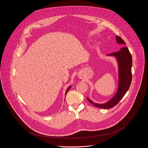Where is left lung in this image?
<instances>
[{
    "instance_id": "left-lung-1",
    "label": "left lung",
    "mask_w": 148,
    "mask_h": 148,
    "mask_svg": "<svg viewBox=\"0 0 148 148\" xmlns=\"http://www.w3.org/2000/svg\"><path fill=\"white\" fill-rule=\"evenodd\" d=\"M116 40L118 44H126L123 39L119 36H116ZM108 55L116 56L119 64V85L118 90L110 100L103 104H95L89 99L87 98L88 101L96 107L103 109L112 108L119 103L128 90L132 79V58L127 47H123L119 51L111 53Z\"/></svg>"
}]
</instances>
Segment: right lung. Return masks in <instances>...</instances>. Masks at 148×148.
Segmentation results:
<instances>
[{
	"label": "right lung",
	"instance_id": "1",
	"mask_svg": "<svg viewBox=\"0 0 148 148\" xmlns=\"http://www.w3.org/2000/svg\"><path fill=\"white\" fill-rule=\"evenodd\" d=\"M71 86H69V87L68 88V89H67V90H66V93H65V96H66V93H67V92H68V91L69 90V89L71 88Z\"/></svg>",
	"mask_w": 148,
	"mask_h": 148
}]
</instances>
